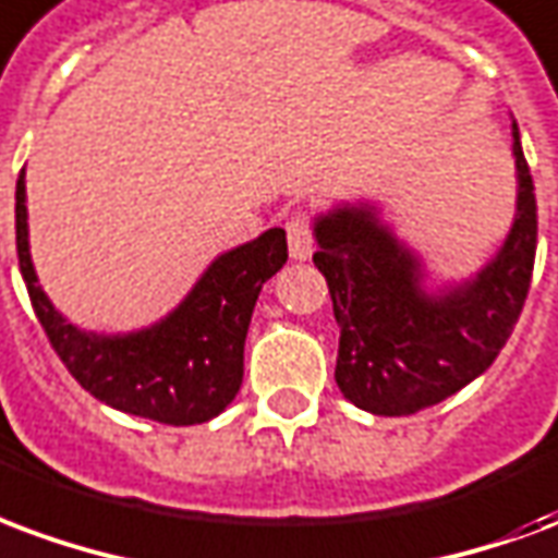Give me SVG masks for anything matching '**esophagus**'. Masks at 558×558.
I'll return each instance as SVG.
<instances>
[{"mask_svg": "<svg viewBox=\"0 0 558 558\" xmlns=\"http://www.w3.org/2000/svg\"><path fill=\"white\" fill-rule=\"evenodd\" d=\"M287 242H290V257L292 259H311L313 254V225L307 213H292L287 218Z\"/></svg>", "mask_w": 558, "mask_h": 558, "instance_id": "34e87169", "label": "esophagus"}]
</instances>
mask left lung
Segmentation results:
<instances>
[{
	"mask_svg": "<svg viewBox=\"0 0 558 558\" xmlns=\"http://www.w3.org/2000/svg\"><path fill=\"white\" fill-rule=\"evenodd\" d=\"M518 209L497 257L444 290L378 218V206L342 204L313 221V263L328 280L340 325L337 387L361 411L408 416L444 402L497 361L518 325L535 266V185L511 123Z\"/></svg>",
	"mask_w": 558,
	"mask_h": 558,
	"instance_id": "8db88e82",
	"label": "left lung"
}]
</instances>
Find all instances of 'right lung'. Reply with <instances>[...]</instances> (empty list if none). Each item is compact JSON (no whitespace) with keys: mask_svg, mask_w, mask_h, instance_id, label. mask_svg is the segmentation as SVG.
Here are the masks:
<instances>
[{"mask_svg":"<svg viewBox=\"0 0 558 558\" xmlns=\"http://www.w3.org/2000/svg\"><path fill=\"white\" fill-rule=\"evenodd\" d=\"M14 213L20 275L37 322L94 399L165 426L206 423L236 399L251 313L263 283L287 263V233L280 227L213 259L192 292L150 328L94 333L70 325L37 283L28 254L26 168L16 180Z\"/></svg>","mask_w":558,"mask_h":558,"instance_id":"1","label":"right lung"}]
</instances>
